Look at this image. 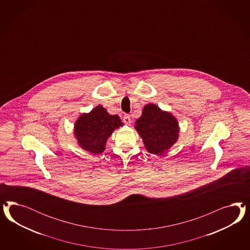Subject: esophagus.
Instances as JSON below:
<instances>
[{
    "label": "esophagus",
    "instance_id": "esophagus-1",
    "mask_svg": "<svg viewBox=\"0 0 250 250\" xmlns=\"http://www.w3.org/2000/svg\"><path fill=\"white\" fill-rule=\"evenodd\" d=\"M123 121H124L125 124H126V125H130V123H131L130 115L129 114H125L124 117H123Z\"/></svg>",
    "mask_w": 250,
    "mask_h": 250
}]
</instances>
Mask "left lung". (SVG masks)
<instances>
[{"label": "left lung", "mask_w": 250, "mask_h": 250, "mask_svg": "<svg viewBox=\"0 0 250 250\" xmlns=\"http://www.w3.org/2000/svg\"><path fill=\"white\" fill-rule=\"evenodd\" d=\"M135 128L142 137L146 149L156 155H161L170 148L178 140L180 132L174 116L153 104L145 106Z\"/></svg>", "instance_id": "8db88e82"}]
</instances>
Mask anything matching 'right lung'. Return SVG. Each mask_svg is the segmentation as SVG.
Here are the masks:
<instances>
[{
    "label": "right lung",
    "instance_id": "right-lung-1",
    "mask_svg": "<svg viewBox=\"0 0 250 250\" xmlns=\"http://www.w3.org/2000/svg\"><path fill=\"white\" fill-rule=\"evenodd\" d=\"M124 124L120 117L108 114L105 108L96 106L89 114H83L76 121L74 135L80 146L92 154L104 151L106 142L114 130Z\"/></svg>",
    "mask_w": 250,
    "mask_h": 250
}]
</instances>
